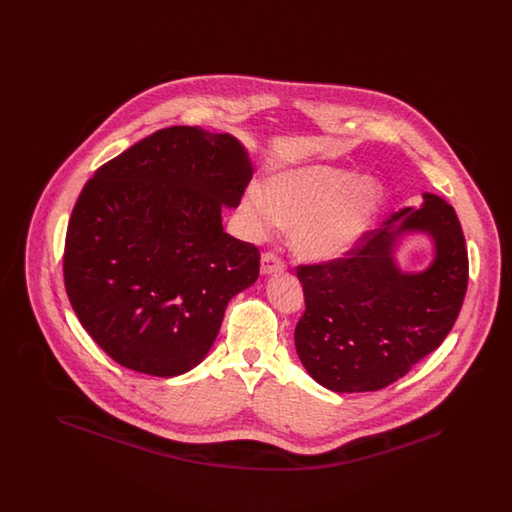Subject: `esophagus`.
<instances>
[{
  "label": "esophagus",
  "instance_id": "1",
  "mask_svg": "<svg viewBox=\"0 0 512 512\" xmlns=\"http://www.w3.org/2000/svg\"><path fill=\"white\" fill-rule=\"evenodd\" d=\"M284 268H286V263H284L278 255H274V253H263V257H261V272H263V274L284 272Z\"/></svg>",
  "mask_w": 512,
  "mask_h": 512
}]
</instances>
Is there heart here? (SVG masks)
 Segmentation results:
<instances>
[{
  "label": "heart",
  "mask_w": 512,
  "mask_h": 512,
  "mask_svg": "<svg viewBox=\"0 0 512 512\" xmlns=\"http://www.w3.org/2000/svg\"><path fill=\"white\" fill-rule=\"evenodd\" d=\"M382 199L384 190L374 180L330 165H307L272 174L265 188L251 184L242 211L251 236L292 226L293 251L305 261L324 263L363 240Z\"/></svg>",
  "instance_id": "b5f03b06"
}]
</instances>
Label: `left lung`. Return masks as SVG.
Returning <instances> with one entry per match:
<instances>
[{
	"mask_svg": "<svg viewBox=\"0 0 512 512\" xmlns=\"http://www.w3.org/2000/svg\"><path fill=\"white\" fill-rule=\"evenodd\" d=\"M422 197L420 209L393 213L343 259L297 267L305 313L295 326V349L320 386L382 390L451 332L468 284L463 228L439 195ZM405 231L428 233L435 242V261L422 273H403L394 263Z\"/></svg>",
	"mask_w": 512,
	"mask_h": 512,
	"instance_id": "obj_1",
	"label": "left lung"
}]
</instances>
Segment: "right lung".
Returning <instances> with one entry per match:
<instances>
[{
	"instance_id": "add662e5",
	"label": "right lung",
	"mask_w": 512,
	"mask_h": 512,
	"mask_svg": "<svg viewBox=\"0 0 512 512\" xmlns=\"http://www.w3.org/2000/svg\"><path fill=\"white\" fill-rule=\"evenodd\" d=\"M253 176L245 147L199 126L153 132L94 172L67 228L65 290L119 365L171 378L199 365L259 249L224 232Z\"/></svg>"
}]
</instances>
